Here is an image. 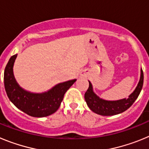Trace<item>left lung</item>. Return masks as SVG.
I'll return each mask as SVG.
<instances>
[{
	"label": "left lung",
	"instance_id": "obj_1",
	"mask_svg": "<svg viewBox=\"0 0 149 149\" xmlns=\"http://www.w3.org/2000/svg\"><path fill=\"white\" fill-rule=\"evenodd\" d=\"M87 91L85 93L84 98L88 107L92 111L101 116H113L119 114L127 110L134 104L141 92L143 85V72L141 70V76L137 86L128 98L119 101H105L96 95L93 91L90 82Z\"/></svg>",
	"mask_w": 149,
	"mask_h": 149
}]
</instances>
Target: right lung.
<instances>
[{
    "mask_svg": "<svg viewBox=\"0 0 149 149\" xmlns=\"http://www.w3.org/2000/svg\"><path fill=\"white\" fill-rule=\"evenodd\" d=\"M17 55L10 57L4 70V86L8 98L17 108L33 117H45L58 110L64 95L76 80L57 84L48 93L34 94L22 89L13 76V67Z\"/></svg>",
    "mask_w": 149,
    "mask_h": 149,
    "instance_id": "1",
    "label": "right lung"
}]
</instances>
